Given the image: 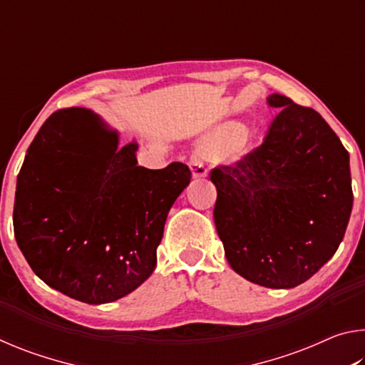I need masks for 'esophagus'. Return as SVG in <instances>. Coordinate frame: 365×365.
I'll return each instance as SVG.
<instances>
[{
    "label": "esophagus",
    "mask_w": 365,
    "mask_h": 365,
    "mask_svg": "<svg viewBox=\"0 0 365 365\" xmlns=\"http://www.w3.org/2000/svg\"><path fill=\"white\" fill-rule=\"evenodd\" d=\"M190 169H191V172H193L195 178L206 177V174H207L206 163L200 156H196V154H193V156L190 158Z\"/></svg>",
    "instance_id": "obj_1"
}]
</instances>
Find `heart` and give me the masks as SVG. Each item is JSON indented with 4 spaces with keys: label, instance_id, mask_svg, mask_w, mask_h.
<instances>
[{
    "label": "heart",
    "instance_id": "heart-1",
    "mask_svg": "<svg viewBox=\"0 0 365 365\" xmlns=\"http://www.w3.org/2000/svg\"><path fill=\"white\" fill-rule=\"evenodd\" d=\"M214 141H224L225 151L230 156H240L243 154L250 146V138L245 130L238 123H228V125L222 127L217 133H214Z\"/></svg>",
    "mask_w": 365,
    "mask_h": 365
}]
</instances>
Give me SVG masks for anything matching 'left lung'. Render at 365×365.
<instances>
[{
	"mask_svg": "<svg viewBox=\"0 0 365 365\" xmlns=\"http://www.w3.org/2000/svg\"><path fill=\"white\" fill-rule=\"evenodd\" d=\"M264 141L211 170L214 222L232 269L267 288H293L335 255L353 209L349 154L322 115L283 95Z\"/></svg>",
	"mask_w": 365,
	"mask_h": 365,
	"instance_id": "left-lung-1",
	"label": "left lung"
}]
</instances>
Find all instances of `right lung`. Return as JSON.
Listing matches in <instances>:
<instances>
[{
	"label": "right lung",
	"instance_id": "add662e5",
	"mask_svg": "<svg viewBox=\"0 0 365 365\" xmlns=\"http://www.w3.org/2000/svg\"><path fill=\"white\" fill-rule=\"evenodd\" d=\"M85 108L53 113L17 175L14 237L40 279L69 298L104 304L138 288L191 170L182 163L140 168L137 145Z\"/></svg>",
	"mask_w": 365,
	"mask_h": 365
}]
</instances>
